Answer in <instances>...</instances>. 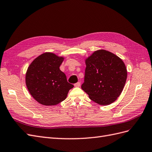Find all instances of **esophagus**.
Instances as JSON below:
<instances>
[{
    "instance_id": "obj_1",
    "label": "esophagus",
    "mask_w": 152,
    "mask_h": 152,
    "mask_svg": "<svg viewBox=\"0 0 152 152\" xmlns=\"http://www.w3.org/2000/svg\"><path fill=\"white\" fill-rule=\"evenodd\" d=\"M74 86L75 87H80V82H77V83H75V84H74Z\"/></svg>"
}]
</instances>
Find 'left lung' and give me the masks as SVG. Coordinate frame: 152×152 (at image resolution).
I'll use <instances>...</instances> for the list:
<instances>
[{"instance_id":"left-lung-1","label":"left lung","mask_w":152,"mask_h":152,"mask_svg":"<svg viewBox=\"0 0 152 152\" xmlns=\"http://www.w3.org/2000/svg\"><path fill=\"white\" fill-rule=\"evenodd\" d=\"M81 88L95 103L108 105L115 101L125 86L127 69L122 59L106 50H98L86 59Z\"/></svg>"}]
</instances>
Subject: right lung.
I'll use <instances>...</instances> for the list:
<instances>
[{
    "label": "right lung",
    "mask_w": 152,
    "mask_h": 152,
    "mask_svg": "<svg viewBox=\"0 0 152 152\" xmlns=\"http://www.w3.org/2000/svg\"><path fill=\"white\" fill-rule=\"evenodd\" d=\"M63 59L53 53H45L28 68L25 77L27 89L39 103L56 105L66 99L69 90L73 87L59 69Z\"/></svg>",
    "instance_id": "right-lung-1"
}]
</instances>
